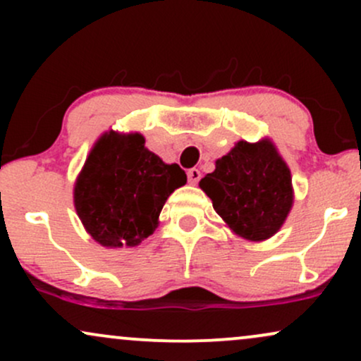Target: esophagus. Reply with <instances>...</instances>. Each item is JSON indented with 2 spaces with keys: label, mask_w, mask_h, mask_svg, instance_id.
I'll return each instance as SVG.
<instances>
[{
  "label": "esophagus",
  "mask_w": 361,
  "mask_h": 361,
  "mask_svg": "<svg viewBox=\"0 0 361 361\" xmlns=\"http://www.w3.org/2000/svg\"><path fill=\"white\" fill-rule=\"evenodd\" d=\"M186 176H188V183L190 185H197L198 181H200L202 173H200V169L192 168V169H188V171H186Z\"/></svg>",
  "instance_id": "1"
}]
</instances>
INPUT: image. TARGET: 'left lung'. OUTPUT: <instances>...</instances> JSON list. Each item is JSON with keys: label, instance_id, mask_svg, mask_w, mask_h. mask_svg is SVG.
<instances>
[{"label": "left lung", "instance_id": "8db88e82", "mask_svg": "<svg viewBox=\"0 0 361 361\" xmlns=\"http://www.w3.org/2000/svg\"><path fill=\"white\" fill-rule=\"evenodd\" d=\"M215 212L250 241H263L280 229L293 202L290 169L268 140L235 144L200 180Z\"/></svg>", "mask_w": 361, "mask_h": 361}]
</instances>
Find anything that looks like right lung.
<instances>
[{
    "label": "right lung",
    "instance_id": "add662e5",
    "mask_svg": "<svg viewBox=\"0 0 361 361\" xmlns=\"http://www.w3.org/2000/svg\"><path fill=\"white\" fill-rule=\"evenodd\" d=\"M140 134H105L90 152L74 205L86 231L103 246H135L154 233L166 198L186 183L178 164H164Z\"/></svg>",
    "mask_w": 361,
    "mask_h": 361
}]
</instances>
